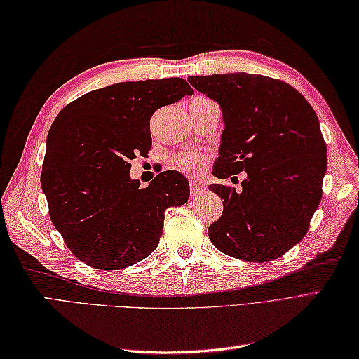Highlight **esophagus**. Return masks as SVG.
<instances>
[{"mask_svg":"<svg viewBox=\"0 0 359 359\" xmlns=\"http://www.w3.org/2000/svg\"><path fill=\"white\" fill-rule=\"evenodd\" d=\"M189 191H191V196H199L205 191V185L199 180H191L189 182Z\"/></svg>","mask_w":359,"mask_h":359,"instance_id":"34e87169","label":"esophagus"}]
</instances>
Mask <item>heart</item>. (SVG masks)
Instances as JSON below:
<instances>
[{
	"label": "heart",
	"mask_w": 359,
	"mask_h": 359,
	"mask_svg": "<svg viewBox=\"0 0 359 359\" xmlns=\"http://www.w3.org/2000/svg\"><path fill=\"white\" fill-rule=\"evenodd\" d=\"M207 162V157H205L202 152H196V151H188V152H182L180 156L175 157V165H177L180 170H184L185 172L194 174L199 172L202 170V166Z\"/></svg>",
	"instance_id": "heart-1"
}]
</instances>
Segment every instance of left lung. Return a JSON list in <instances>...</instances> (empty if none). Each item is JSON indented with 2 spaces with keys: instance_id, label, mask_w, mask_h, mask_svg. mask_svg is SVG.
Listing matches in <instances>:
<instances>
[{
  "instance_id": "obj_1",
  "label": "left lung",
  "mask_w": 359,
  "mask_h": 359,
  "mask_svg": "<svg viewBox=\"0 0 359 359\" xmlns=\"http://www.w3.org/2000/svg\"><path fill=\"white\" fill-rule=\"evenodd\" d=\"M222 108L217 179L247 172L242 191L212 184L222 216L208 228L222 253L248 262L282 256L307 234L323 197L327 147L316 112L288 83L255 74L193 75Z\"/></svg>"
}]
</instances>
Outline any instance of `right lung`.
Listing matches in <instances>:
<instances>
[{"instance_id": "right-lung-1", "label": "right lung", "mask_w": 359, "mask_h": 359, "mask_svg": "<svg viewBox=\"0 0 359 359\" xmlns=\"http://www.w3.org/2000/svg\"><path fill=\"white\" fill-rule=\"evenodd\" d=\"M191 94L184 79L117 83L79 97L53 120L41 188L52 224L81 262L126 269L157 248L166 208L188 201V180L163 171L142 188L129 160L151 149L152 114Z\"/></svg>"}]
</instances>
